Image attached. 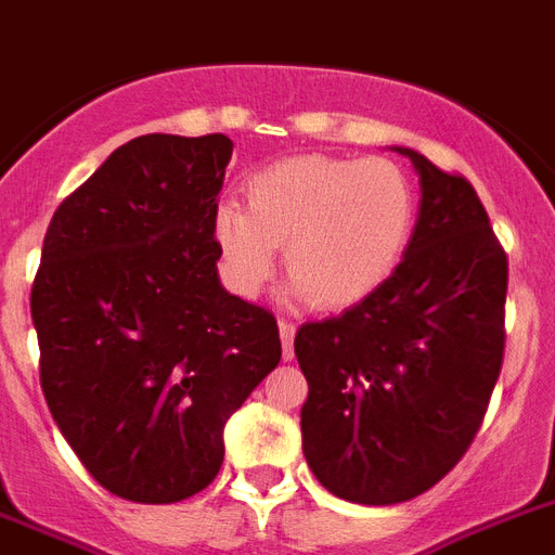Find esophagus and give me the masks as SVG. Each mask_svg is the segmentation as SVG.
Masks as SVG:
<instances>
[{
	"mask_svg": "<svg viewBox=\"0 0 555 555\" xmlns=\"http://www.w3.org/2000/svg\"><path fill=\"white\" fill-rule=\"evenodd\" d=\"M278 328H281L283 360H292V357H295V332H297V326H295V323H288V320H281V323H278Z\"/></svg>",
	"mask_w": 555,
	"mask_h": 555,
	"instance_id": "obj_1",
	"label": "esophagus"
}]
</instances>
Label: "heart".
<instances>
[{
  "mask_svg": "<svg viewBox=\"0 0 555 555\" xmlns=\"http://www.w3.org/2000/svg\"><path fill=\"white\" fill-rule=\"evenodd\" d=\"M414 232V190L388 158L295 155L246 181V206L215 209L212 235L237 295L272 283L286 246L292 297L320 311L369 300L400 267Z\"/></svg>",
  "mask_w": 555,
  "mask_h": 555,
  "instance_id": "heart-1",
  "label": "heart"
}]
</instances>
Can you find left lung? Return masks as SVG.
Returning a JSON list of instances; mask_svg holds the SVG:
<instances>
[{"mask_svg": "<svg viewBox=\"0 0 555 555\" xmlns=\"http://www.w3.org/2000/svg\"><path fill=\"white\" fill-rule=\"evenodd\" d=\"M397 153L423 190L400 267L369 300L295 337L306 462L357 505L409 502L462 460L505 354L507 255L482 201L460 172Z\"/></svg>", "mask_w": 555, "mask_h": 555, "instance_id": "obj_1", "label": "left lung"}]
</instances>
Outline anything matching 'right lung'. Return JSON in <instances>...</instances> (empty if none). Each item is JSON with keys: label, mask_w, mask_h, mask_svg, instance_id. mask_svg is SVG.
<instances>
[{"label": "right lung", "mask_w": 555, "mask_h": 555, "mask_svg": "<svg viewBox=\"0 0 555 555\" xmlns=\"http://www.w3.org/2000/svg\"><path fill=\"white\" fill-rule=\"evenodd\" d=\"M232 141L150 132L59 204L30 292L48 409L93 479L144 505L195 496L223 425L281 363L269 309L218 281Z\"/></svg>", "instance_id": "obj_1"}]
</instances>
